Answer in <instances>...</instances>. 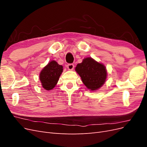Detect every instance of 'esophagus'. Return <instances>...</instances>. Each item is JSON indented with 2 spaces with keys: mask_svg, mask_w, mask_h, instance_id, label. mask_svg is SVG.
Returning <instances> with one entry per match:
<instances>
[{
  "mask_svg": "<svg viewBox=\"0 0 147 147\" xmlns=\"http://www.w3.org/2000/svg\"><path fill=\"white\" fill-rule=\"evenodd\" d=\"M74 68V65L73 64H69L67 65V69L70 70H73Z\"/></svg>",
  "mask_w": 147,
  "mask_h": 147,
  "instance_id": "34e87169",
  "label": "esophagus"
}]
</instances>
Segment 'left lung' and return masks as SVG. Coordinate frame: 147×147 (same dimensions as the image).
Returning <instances> with one entry per match:
<instances>
[{"mask_svg": "<svg viewBox=\"0 0 147 147\" xmlns=\"http://www.w3.org/2000/svg\"><path fill=\"white\" fill-rule=\"evenodd\" d=\"M75 70L80 76L84 85L91 91L100 88L107 78L105 67L91 57L84 59L82 63L77 64Z\"/></svg>", "mask_w": 147, "mask_h": 147, "instance_id": "obj_1", "label": "left lung"}]
</instances>
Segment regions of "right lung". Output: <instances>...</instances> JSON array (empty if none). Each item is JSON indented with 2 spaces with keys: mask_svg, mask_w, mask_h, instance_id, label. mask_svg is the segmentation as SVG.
Here are the masks:
<instances>
[{
  "mask_svg": "<svg viewBox=\"0 0 147 147\" xmlns=\"http://www.w3.org/2000/svg\"><path fill=\"white\" fill-rule=\"evenodd\" d=\"M63 70V67L55 61L49 63L40 74V80L43 88L46 90H51L54 88Z\"/></svg>",
  "mask_w": 147,
  "mask_h": 147,
  "instance_id": "right-lung-1",
  "label": "right lung"
}]
</instances>
